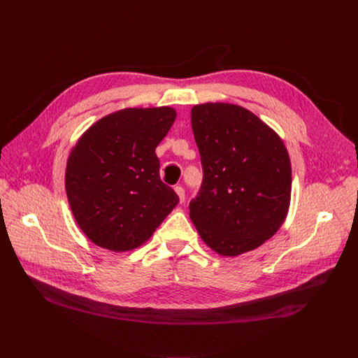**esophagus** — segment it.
<instances>
[{"instance_id":"34e87169","label":"esophagus","mask_w":358,"mask_h":358,"mask_svg":"<svg viewBox=\"0 0 358 358\" xmlns=\"http://www.w3.org/2000/svg\"><path fill=\"white\" fill-rule=\"evenodd\" d=\"M174 189H176L178 198H180V202H184L185 201V191H184V188L181 185H177Z\"/></svg>"}]
</instances>
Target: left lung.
Instances as JSON below:
<instances>
[{
	"label": "left lung",
	"mask_w": 358,
	"mask_h": 358,
	"mask_svg": "<svg viewBox=\"0 0 358 358\" xmlns=\"http://www.w3.org/2000/svg\"><path fill=\"white\" fill-rule=\"evenodd\" d=\"M202 185L189 202L201 239L222 257L259 248L286 220L292 167L279 134L248 109L202 103L191 109Z\"/></svg>",
	"instance_id": "1"
}]
</instances>
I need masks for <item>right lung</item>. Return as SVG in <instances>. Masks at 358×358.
I'll use <instances>...</instances> for the list:
<instances>
[{
	"label": "right lung",
	"mask_w": 358,
	"mask_h": 358,
	"mask_svg": "<svg viewBox=\"0 0 358 358\" xmlns=\"http://www.w3.org/2000/svg\"><path fill=\"white\" fill-rule=\"evenodd\" d=\"M177 113L173 108H127L93 123L66 163L72 214L97 246L126 252L148 241L178 203L160 180L156 147Z\"/></svg>",
	"instance_id": "add662e5"
}]
</instances>
